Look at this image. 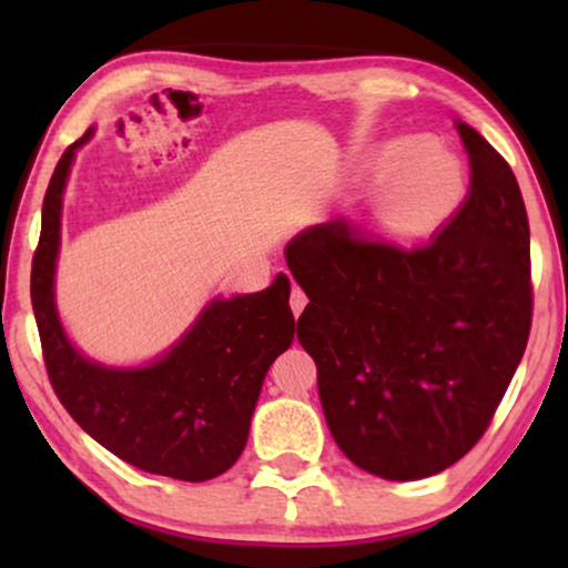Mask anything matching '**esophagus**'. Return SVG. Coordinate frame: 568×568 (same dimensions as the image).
Masks as SVG:
<instances>
[{"label":"esophagus","mask_w":568,"mask_h":568,"mask_svg":"<svg viewBox=\"0 0 568 568\" xmlns=\"http://www.w3.org/2000/svg\"><path fill=\"white\" fill-rule=\"evenodd\" d=\"M305 305H307L305 292H302L300 286H294V290H292V297H290V307H292V313H294V315H300L302 310H305Z\"/></svg>","instance_id":"1"}]
</instances>
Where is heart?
Instances as JSON below:
<instances>
[{
    "label": "heart",
    "instance_id": "1",
    "mask_svg": "<svg viewBox=\"0 0 568 568\" xmlns=\"http://www.w3.org/2000/svg\"><path fill=\"white\" fill-rule=\"evenodd\" d=\"M432 152L434 144L416 136L395 139L379 150L377 216L387 230L422 235L447 222L463 204L468 189L463 165L449 154Z\"/></svg>",
    "mask_w": 568,
    "mask_h": 568
}]
</instances>
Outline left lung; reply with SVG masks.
I'll use <instances>...</instances> for the list:
<instances>
[{
    "label": "left lung",
    "mask_w": 568,
    "mask_h": 568,
    "mask_svg": "<svg viewBox=\"0 0 568 568\" xmlns=\"http://www.w3.org/2000/svg\"><path fill=\"white\" fill-rule=\"evenodd\" d=\"M455 129L470 189L429 243L400 247L331 220L284 251L310 297L297 338L315 359L333 439L387 480L434 476L470 453L530 336V224L517 178L476 129Z\"/></svg>",
    "instance_id": "8db88e82"
}]
</instances>
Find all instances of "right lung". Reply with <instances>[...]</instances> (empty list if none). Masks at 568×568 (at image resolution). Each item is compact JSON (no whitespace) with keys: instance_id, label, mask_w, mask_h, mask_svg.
Instances as JSON below:
<instances>
[{"instance_id":"add662e5","label":"right lung","mask_w":568,"mask_h":568,"mask_svg":"<svg viewBox=\"0 0 568 568\" xmlns=\"http://www.w3.org/2000/svg\"><path fill=\"white\" fill-rule=\"evenodd\" d=\"M67 146L43 199L41 240L30 271V300L53 393L69 416L139 470L178 480H209L245 449L263 377L294 338L290 278L268 290L216 297L168 354L142 367H105L67 338L53 300L61 243V196L74 154Z\"/></svg>"}]
</instances>
